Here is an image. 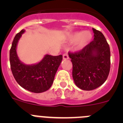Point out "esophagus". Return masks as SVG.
<instances>
[{
    "mask_svg": "<svg viewBox=\"0 0 123 123\" xmlns=\"http://www.w3.org/2000/svg\"><path fill=\"white\" fill-rule=\"evenodd\" d=\"M69 58V56H68V55L67 53H65L63 55V60H68Z\"/></svg>",
    "mask_w": 123,
    "mask_h": 123,
    "instance_id": "esophagus-1",
    "label": "esophagus"
}]
</instances>
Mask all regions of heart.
Wrapping results in <instances>:
<instances>
[{
    "mask_svg": "<svg viewBox=\"0 0 123 123\" xmlns=\"http://www.w3.org/2000/svg\"><path fill=\"white\" fill-rule=\"evenodd\" d=\"M92 39V34L89 31H78L70 34L68 37V42L75 43L74 49L81 51L89 44Z\"/></svg>",
    "mask_w": 123,
    "mask_h": 123,
    "instance_id": "heart-1",
    "label": "heart"
}]
</instances>
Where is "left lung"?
<instances>
[{
	"label": "left lung",
	"instance_id": "1",
	"mask_svg": "<svg viewBox=\"0 0 123 123\" xmlns=\"http://www.w3.org/2000/svg\"><path fill=\"white\" fill-rule=\"evenodd\" d=\"M94 41L74 54L68 53L73 63V78L77 87L91 91L102 85L110 69V50L104 34L92 28Z\"/></svg>",
	"mask_w": 123,
	"mask_h": 123
}]
</instances>
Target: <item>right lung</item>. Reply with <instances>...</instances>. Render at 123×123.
Instances as JSON below:
<instances>
[{"instance_id":"right-lung-1","label":"right lung","mask_w":123,"mask_h":123,"mask_svg":"<svg viewBox=\"0 0 123 123\" xmlns=\"http://www.w3.org/2000/svg\"><path fill=\"white\" fill-rule=\"evenodd\" d=\"M25 32V29H22L13 41L10 50L11 70L15 80L25 89L34 93L44 92L52 86L63 56L47 54L37 63L26 65L23 63L18 58L17 48L18 41Z\"/></svg>"}]
</instances>
